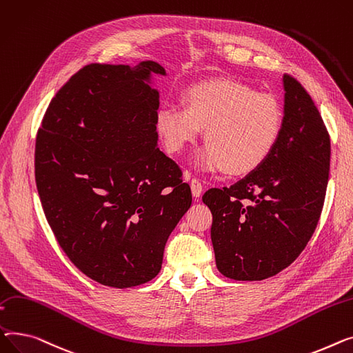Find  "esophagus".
<instances>
[{
  "instance_id": "obj_1",
  "label": "esophagus",
  "mask_w": 353,
  "mask_h": 353,
  "mask_svg": "<svg viewBox=\"0 0 353 353\" xmlns=\"http://www.w3.org/2000/svg\"><path fill=\"white\" fill-rule=\"evenodd\" d=\"M190 185H191L192 195H194L195 198H199V196L202 195V191H203V186H202L201 181H199V179H196V178H192V179H191V182H190Z\"/></svg>"
}]
</instances>
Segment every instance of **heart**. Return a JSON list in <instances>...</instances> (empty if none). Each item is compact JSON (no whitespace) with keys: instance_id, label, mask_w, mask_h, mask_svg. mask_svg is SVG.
Masks as SVG:
<instances>
[{"instance_id":"1","label":"heart","mask_w":353,"mask_h":353,"mask_svg":"<svg viewBox=\"0 0 353 353\" xmlns=\"http://www.w3.org/2000/svg\"><path fill=\"white\" fill-rule=\"evenodd\" d=\"M202 128L208 143L196 154L199 168L245 175L276 148L283 114L272 95L239 81L214 79L185 90L183 105L163 102L155 115L157 134L170 154H179Z\"/></svg>"}]
</instances>
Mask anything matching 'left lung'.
I'll return each instance as SVG.
<instances>
[{"mask_svg":"<svg viewBox=\"0 0 353 353\" xmlns=\"http://www.w3.org/2000/svg\"><path fill=\"white\" fill-rule=\"evenodd\" d=\"M283 128L259 168L202 196L212 212L218 271L235 281H262L291 265L312 238L329 178L330 139L301 82L283 75Z\"/></svg>","mask_w":353,"mask_h":353,"instance_id":"obj_1","label":"left lung"}]
</instances>
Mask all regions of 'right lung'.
Segmentation results:
<instances>
[{
	"instance_id": "add662e5",
	"label": "right lung",
	"mask_w": 353,
	"mask_h": 353,
	"mask_svg": "<svg viewBox=\"0 0 353 353\" xmlns=\"http://www.w3.org/2000/svg\"><path fill=\"white\" fill-rule=\"evenodd\" d=\"M155 61L90 64L46 111L35 141V182L62 251L101 285L151 281L192 195L158 148Z\"/></svg>"
}]
</instances>
